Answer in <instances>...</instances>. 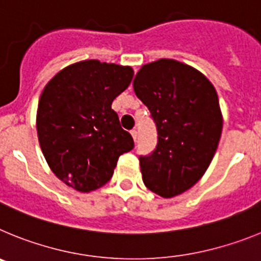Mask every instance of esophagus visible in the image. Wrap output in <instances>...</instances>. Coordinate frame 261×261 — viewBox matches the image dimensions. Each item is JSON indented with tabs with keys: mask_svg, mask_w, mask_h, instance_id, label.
Returning a JSON list of instances; mask_svg holds the SVG:
<instances>
[{
	"mask_svg": "<svg viewBox=\"0 0 261 261\" xmlns=\"http://www.w3.org/2000/svg\"><path fill=\"white\" fill-rule=\"evenodd\" d=\"M130 135H132L133 140H135V141H137V130H136V129H132V130H130Z\"/></svg>",
	"mask_w": 261,
	"mask_h": 261,
	"instance_id": "34e87169",
	"label": "esophagus"
}]
</instances>
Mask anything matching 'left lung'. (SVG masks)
I'll return each mask as SVG.
<instances>
[{"instance_id":"8db88e82","label":"left lung","mask_w":261,"mask_h":261,"mask_svg":"<svg viewBox=\"0 0 261 261\" xmlns=\"http://www.w3.org/2000/svg\"><path fill=\"white\" fill-rule=\"evenodd\" d=\"M133 89L158 133L155 149L140 156L144 184L166 199L180 195L201 179L220 142L216 89L199 70L170 59L142 66Z\"/></svg>"}]
</instances>
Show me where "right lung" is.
Segmentation results:
<instances>
[{"label": "right lung", "mask_w": 261, "mask_h": 261, "mask_svg": "<svg viewBox=\"0 0 261 261\" xmlns=\"http://www.w3.org/2000/svg\"><path fill=\"white\" fill-rule=\"evenodd\" d=\"M132 78L130 66L86 60L62 69L44 87L36 115L39 144L66 186L98 190L112 177L119 156L135 147L111 108Z\"/></svg>", "instance_id": "obj_1"}]
</instances>
